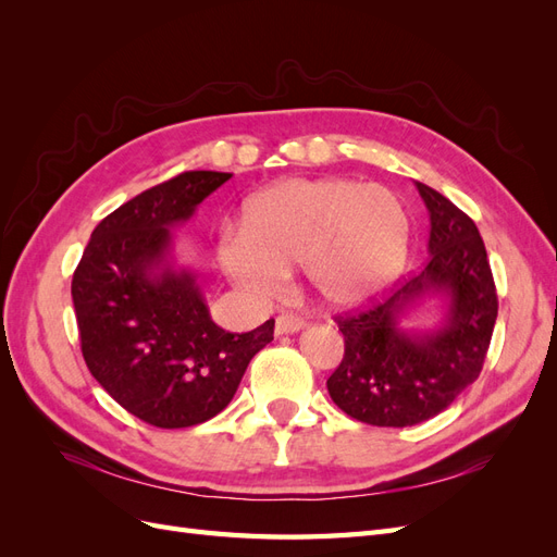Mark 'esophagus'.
<instances>
[{"instance_id": "34e87169", "label": "esophagus", "mask_w": 557, "mask_h": 557, "mask_svg": "<svg viewBox=\"0 0 557 557\" xmlns=\"http://www.w3.org/2000/svg\"><path fill=\"white\" fill-rule=\"evenodd\" d=\"M301 327H305V320H301L299 315H293V313H281V315L276 318L274 332H276V336H281V334H295V332H299Z\"/></svg>"}]
</instances>
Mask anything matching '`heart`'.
I'll list each match as a JSON object with an SVG mask.
<instances>
[{
	"instance_id": "1",
	"label": "heart",
	"mask_w": 557,
	"mask_h": 557,
	"mask_svg": "<svg viewBox=\"0 0 557 557\" xmlns=\"http://www.w3.org/2000/svg\"><path fill=\"white\" fill-rule=\"evenodd\" d=\"M409 215L376 183L283 178L250 195L239 227L218 239V262L239 290L274 297L297 264L305 288L330 309H356L401 272Z\"/></svg>"
}]
</instances>
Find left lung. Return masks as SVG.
<instances>
[{
  "label": "left lung",
  "mask_w": 557,
  "mask_h": 557,
  "mask_svg": "<svg viewBox=\"0 0 557 557\" xmlns=\"http://www.w3.org/2000/svg\"><path fill=\"white\" fill-rule=\"evenodd\" d=\"M430 213L428 260L385 301L339 315L344 360L327 379L332 401L376 428H409L448 409L481 374L497 320V293L474 221L450 199L418 183ZM443 299V323L409 331L423 300Z\"/></svg>",
  "instance_id": "left-lung-1"
}]
</instances>
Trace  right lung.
<instances>
[{
  "instance_id": "right-lung-1",
  "label": "right lung",
  "mask_w": 557,
  "mask_h": 557,
  "mask_svg": "<svg viewBox=\"0 0 557 557\" xmlns=\"http://www.w3.org/2000/svg\"><path fill=\"white\" fill-rule=\"evenodd\" d=\"M232 174L185 172L109 213L74 272L81 350L97 383L148 425H199L232 401L274 320L218 327L193 267L176 262L174 227Z\"/></svg>"
}]
</instances>
